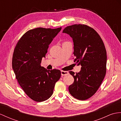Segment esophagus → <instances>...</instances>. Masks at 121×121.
Wrapping results in <instances>:
<instances>
[{"mask_svg":"<svg viewBox=\"0 0 121 121\" xmlns=\"http://www.w3.org/2000/svg\"><path fill=\"white\" fill-rule=\"evenodd\" d=\"M69 74V72L68 71H61V75L62 76L67 75Z\"/></svg>","mask_w":121,"mask_h":121,"instance_id":"34e87169","label":"esophagus"}]
</instances>
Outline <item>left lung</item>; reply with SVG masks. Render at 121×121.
<instances>
[{
  "instance_id": "1",
  "label": "left lung",
  "mask_w": 121,
  "mask_h": 121,
  "mask_svg": "<svg viewBox=\"0 0 121 121\" xmlns=\"http://www.w3.org/2000/svg\"><path fill=\"white\" fill-rule=\"evenodd\" d=\"M63 33L72 38L74 61L82 66L78 73L69 72L74 81L69 86V91L76 99H87L98 90L106 72L107 53L104 44L93 29L85 25L68 26Z\"/></svg>"
}]
</instances>
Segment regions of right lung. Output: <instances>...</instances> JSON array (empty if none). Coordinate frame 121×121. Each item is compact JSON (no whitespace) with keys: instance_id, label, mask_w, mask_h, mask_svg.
Wrapping results in <instances>:
<instances>
[{"instance_id":"add662e5","label":"right lung","mask_w":121,"mask_h":121,"mask_svg":"<svg viewBox=\"0 0 121 121\" xmlns=\"http://www.w3.org/2000/svg\"><path fill=\"white\" fill-rule=\"evenodd\" d=\"M61 29H32L22 35L15 48L12 68L16 79L26 95L36 102L50 98L56 82L60 78V70H48L40 64Z\"/></svg>"}]
</instances>
